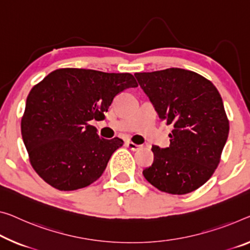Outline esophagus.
Instances as JSON below:
<instances>
[{
	"label": "esophagus",
	"instance_id": "obj_1",
	"mask_svg": "<svg viewBox=\"0 0 250 250\" xmlns=\"http://www.w3.org/2000/svg\"><path fill=\"white\" fill-rule=\"evenodd\" d=\"M126 146H127L130 151L135 152V151H138V149L142 148V145H137L135 143H133V142H126Z\"/></svg>",
	"mask_w": 250,
	"mask_h": 250
}]
</instances>
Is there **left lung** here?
<instances>
[{
	"mask_svg": "<svg viewBox=\"0 0 250 250\" xmlns=\"http://www.w3.org/2000/svg\"><path fill=\"white\" fill-rule=\"evenodd\" d=\"M159 117L173 126L170 146H153L144 178L162 192L187 194L203 186L220 163L229 120L218 89L197 72L168 68L136 72Z\"/></svg>",
	"mask_w": 250,
	"mask_h": 250,
	"instance_id": "1",
	"label": "left lung"
}]
</instances>
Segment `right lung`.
<instances>
[{"mask_svg": "<svg viewBox=\"0 0 250 250\" xmlns=\"http://www.w3.org/2000/svg\"><path fill=\"white\" fill-rule=\"evenodd\" d=\"M133 75L61 68L30 91L21 133L33 170L60 191L86 188L101 178L121 138L99 137L89 124L105 116L115 96L137 87Z\"/></svg>", "mask_w": 250, "mask_h": 250, "instance_id": "right-lung-1", "label": "right lung"}]
</instances>
